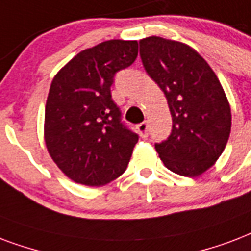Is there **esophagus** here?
Instances as JSON below:
<instances>
[{
	"label": "esophagus",
	"mask_w": 251,
	"mask_h": 251,
	"mask_svg": "<svg viewBox=\"0 0 251 251\" xmlns=\"http://www.w3.org/2000/svg\"><path fill=\"white\" fill-rule=\"evenodd\" d=\"M137 129H138L139 135H141L142 138H147V135H149V124H147V122H141V124L137 126Z\"/></svg>",
	"instance_id": "34e87169"
}]
</instances>
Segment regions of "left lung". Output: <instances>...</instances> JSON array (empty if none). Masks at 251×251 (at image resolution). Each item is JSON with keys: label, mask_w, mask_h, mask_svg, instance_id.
I'll list each match as a JSON object with an SVG mask.
<instances>
[{"label": "left lung", "mask_w": 251, "mask_h": 251, "mask_svg": "<svg viewBox=\"0 0 251 251\" xmlns=\"http://www.w3.org/2000/svg\"><path fill=\"white\" fill-rule=\"evenodd\" d=\"M147 75L167 99L172 129L155 143L164 166L194 177L212 167L226 146L232 114L221 84L209 64L194 49L159 36L139 41Z\"/></svg>", "instance_id": "left-lung-1"}]
</instances>
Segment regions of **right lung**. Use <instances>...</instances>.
<instances>
[{"mask_svg":"<svg viewBox=\"0 0 251 251\" xmlns=\"http://www.w3.org/2000/svg\"><path fill=\"white\" fill-rule=\"evenodd\" d=\"M137 55V41L102 42L77 53L53 77L46 104V146L76 183L108 184L129 164L139 137L122 121L110 87Z\"/></svg>","mask_w":251,"mask_h":251,"instance_id":"add662e5","label":"right lung"}]
</instances>
